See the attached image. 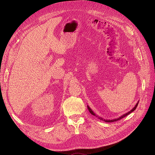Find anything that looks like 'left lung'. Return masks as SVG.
<instances>
[{
    "instance_id": "left-lung-1",
    "label": "left lung",
    "mask_w": 155,
    "mask_h": 155,
    "mask_svg": "<svg viewBox=\"0 0 155 155\" xmlns=\"http://www.w3.org/2000/svg\"><path fill=\"white\" fill-rule=\"evenodd\" d=\"M138 103H139V101H138V103L137 104H136V105L134 106V107H133L132 109H131L129 112H127V113H125V114H123V115H121V116H120L119 118H115V119H112V120H105V119H104V118H101V117H99V116H96V114L94 113V112H93V110L91 109L90 107H89V106L88 105H87V108H88V110H89V112H91V113L92 114V115H94V116H97L98 118L99 119H100L101 120H103V121H105V122H114V121H118V120H121V118H124V117H125V116H127L128 114H129L130 113H131V112H133L136 109H137V106H138Z\"/></svg>"
}]
</instances>
